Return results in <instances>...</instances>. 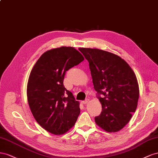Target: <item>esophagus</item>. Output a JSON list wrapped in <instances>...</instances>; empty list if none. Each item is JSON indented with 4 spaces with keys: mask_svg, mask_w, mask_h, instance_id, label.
Masks as SVG:
<instances>
[{
    "mask_svg": "<svg viewBox=\"0 0 158 158\" xmlns=\"http://www.w3.org/2000/svg\"><path fill=\"white\" fill-rule=\"evenodd\" d=\"M89 99H86V100L85 101H83L82 102V103L83 105H86V104H87V103H89Z\"/></svg>",
    "mask_w": 158,
    "mask_h": 158,
    "instance_id": "esophagus-1",
    "label": "esophagus"
}]
</instances>
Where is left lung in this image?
<instances>
[{"label": "left lung", "instance_id": "8db88e82", "mask_svg": "<svg viewBox=\"0 0 158 158\" xmlns=\"http://www.w3.org/2000/svg\"><path fill=\"white\" fill-rule=\"evenodd\" d=\"M79 49L89 62L94 88L102 105L95 123L108 132H118L136 110L139 91L136 75L127 62L114 53L96 48Z\"/></svg>", "mask_w": 158, "mask_h": 158}]
</instances>
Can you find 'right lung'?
<instances>
[{"label": "right lung", "mask_w": 158, "mask_h": 158, "mask_svg": "<svg viewBox=\"0 0 158 158\" xmlns=\"http://www.w3.org/2000/svg\"><path fill=\"white\" fill-rule=\"evenodd\" d=\"M84 60L73 47L52 49L40 56L27 85L28 105L35 120L48 132L65 134L80 114L79 102L64 85L65 72Z\"/></svg>", "instance_id": "right-lung-1"}]
</instances>
